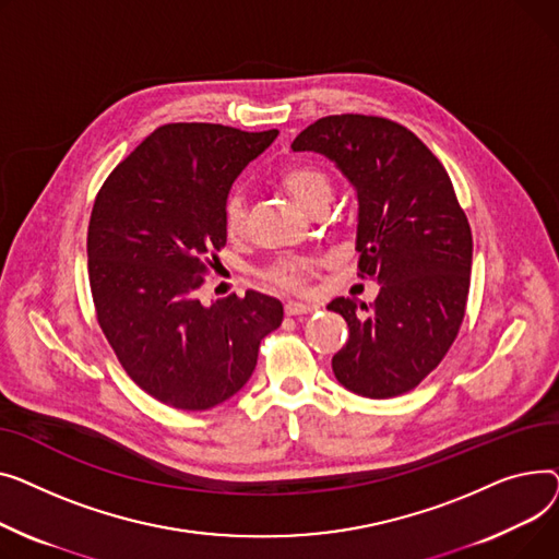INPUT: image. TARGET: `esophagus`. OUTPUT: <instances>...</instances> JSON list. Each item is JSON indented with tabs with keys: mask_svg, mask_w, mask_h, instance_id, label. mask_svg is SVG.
<instances>
[{
	"mask_svg": "<svg viewBox=\"0 0 559 559\" xmlns=\"http://www.w3.org/2000/svg\"><path fill=\"white\" fill-rule=\"evenodd\" d=\"M286 313L288 316H302V313H313L318 307L316 305H305V302H286Z\"/></svg>",
	"mask_w": 559,
	"mask_h": 559,
	"instance_id": "obj_1",
	"label": "esophagus"
}]
</instances>
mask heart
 <instances>
[{"mask_svg":"<svg viewBox=\"0 0 559 559\" xmlns=\"http://www.w3.org/2000/svg\"><path fill=\"white\" fill-rule=\"evenodd\" d=\"M282 187L293 195V201L311 210L316 203L332 199V180L316 164H290L280 174ZM246 199L233 193L225 203V229L229 237H239L246 229ZM311 271V261L300 257H284L269 269V277L286 288H300Z\"/></svg>","mask_w":559,"mask_h":559,"instance_id":"obj_1","label":"heart"}]
</instances>
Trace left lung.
Returning a JSON list of instances; mask_svg holds the SVG:
<instances>
[{
    "label": "left lung",
    "instance_id": "8db88e82",
    "mask_svg": "<svg viewBox=\"0 0 559 559\" xmlns=\"http://www.w3.org/2000/svg\"><path fill=\"white\" fill-rule=\"evenodd\" d=\"M290 148L324 155L352 185L358 271L379 284L370 307L326 305L349 326L332 370L360 397L404 395L444 358L465 318L472 229L453 185L419 138L381 117H322Z\"/></svg>",
    "mask_w": 559,
    "mask_h": 559
}]
</instances>
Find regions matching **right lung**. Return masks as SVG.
Here are the masks:
<instances>
[{
	"mask_svg": "<svg viewBox=\"0 0 559 559\" xmlns=\"http://www.w3.org/2000/svg\"><path fill=\"white\" fill-rule=\"evenodd\" d=\"M277 135L159 126L96 195L87 229L96 318L130 379L162 404L207 411L237 395L261 338L282 324L271 295L203 305L195 293L227 239L229 189Z\"/></svg>",
	"mask_w": 559,
	"mask_h": 559,
	"instance_id": "obj_1",
	"label": "right lung"
}]
</instances>
